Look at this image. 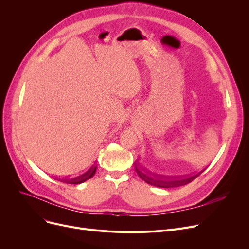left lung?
I'll use <instances>...</instances> for the list:
<instances>
[{
    "instance_id": "left-lung-1",
    "label": "left lung",
    "mask_w": 249,
    "mask_h": 249,
    "mask_svg": "<svg viewBox=\"0 0 249 249\" xmlns=\"http://www.w3.org/2000/svg\"><path fill=\"white\" fill-rule=\"evenodd\" d=\"M135 171L137 175L144 180L145 182L149 185L155 186V187H160V188H173V187H179V186H184L189 184V182L193 181L196 178L199 177L200 174L196 175V176H184V177H176V178H167L163 176H158L154 175L150 172H147L146 169L143 168L142 166L139 165V162L137 160L135 161Z\"/></svg>"
}]
</instances>
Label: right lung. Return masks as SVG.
Returning <instances> with one entry per match:
<instances>
[{
  "label": "right lung",
  "mask_w": 249,
  "mask_h": 249,
  "mask_svg": "<svg viewBox=\"0 0 249 249\" xmlns=\"http://www.w3.org/2000/svg\"><path fill=\"white\" fill-rule=\"evenodd\" d=\"M97 171V166L96 165H93L90 168H89L88 171H86L85 173L78 175L76 177H73L71 178H55V179L59 180V181H62V182H67V184H73V185H77V184H82V182L86 181L87 179L90 178L91 177H93L95 175Z\"/></svg>",
  "instance_id": "obj_1"
}]
</instances>
